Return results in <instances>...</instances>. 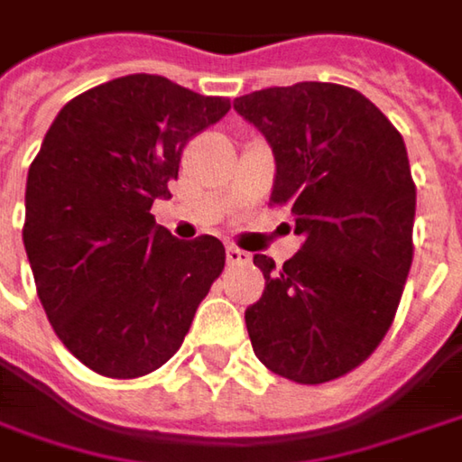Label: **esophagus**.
<instances>
[{
  "label": "esophagus",
  "mask_w": 462,
  "mask_h": 462,
  "mask_svg": "<svg viewBox=\"0 0 462 462\" xmlns=\"http://www.w3.org/2000/svg\"><path fill=\"white\" fill-rule=\"evenodd\" d=\"M227 263L230 266H243V263H251V254L235 248V245H227Z\"/></svg>",
  "instance_id": "obj_1"
}]
</instances>
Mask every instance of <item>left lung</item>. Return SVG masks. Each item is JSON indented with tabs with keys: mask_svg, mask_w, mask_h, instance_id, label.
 <instances>
[{
	"mask_svg": "<svg viewBox=\"0 0 462 462\" xmlns=\"http://www.w3.org/2000/svg\"><path fill=\"white\" fill-rule=\"evenodd\" d=\"M269 141L303 248L263 272L245 311L258 361L298 384H324L379 347L413 261L416 182L405 141L366 96L337 83H295L235 98Z\"/></svg>",
	"mask_w": 462,
	"mask_h": 462,
	"instance_id": "8db88e82",
	"label": "left lung"
}]
</instances>
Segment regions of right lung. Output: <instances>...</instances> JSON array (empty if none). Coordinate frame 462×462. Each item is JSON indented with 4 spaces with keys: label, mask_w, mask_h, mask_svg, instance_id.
I'll use <instances>...</instances> for the list:
<instances>
[{
    "label": "right lung",
    "mask_w": 462,
    "mask_h": 462,
    "mask_svg": "<svg viewBox=\"0 0 462 462\" xmlns=\"http://www.w3.org/2000/svg\"><path fill=\"white\" fill-rule=\"evenodd\" d=\"M230 98L162 75H125L75 96L51 123L25 185L23 243L51 329L109 379L164 366L225 269V245L156 225L188 141Z\"/></svg>",
    "instance_id": "add662e5"
}]
</instances>
